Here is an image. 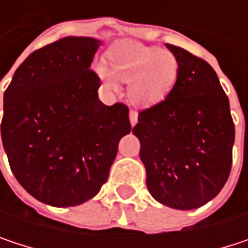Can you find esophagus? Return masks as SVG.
<instances>
[{"mask_svg": "<svg viewBox=\"0 0 248 248\" xmlns=\"http://www.w3.org/2000/svg\"><path fill=\"white\" fill-rule=\"evenodd\" d=\"M129 121H130V124L135 126L138 124V112L136 110H130L129 112Z\"/></svg>", "mask_w": 248, "mask_h": 248, "instance_id": "34e87169", "label": "esophagus"}]
</instances>
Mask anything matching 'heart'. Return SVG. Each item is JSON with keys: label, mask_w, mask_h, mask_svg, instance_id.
<instances>
[{"label": "heart", "mask_w": 248, "mask_h": 248, "mask_svg": "<svg viewBox=\"0 0 248 248\" xmlns=\"http://www.w3.org/2000/svg\"><path fill=\"white\" fill-rule=\"evenodd\" d=\"M109 72L97 66L96 72L108 89L116 90L115 78L129 81V99L138 106H154L162 102L178 77V59L168 50L148 47L139 43H122L106 56Z\"/></svg>", "instance_id": "heart-1"}]
</instances>
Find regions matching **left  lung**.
<instances>
[{
    "label": "left lung",
    "mask_w": 248,
    "mask_h": 248,
    "mask_svg": "<svg viewBox=\"0 0 248 248\" xmlns=\"http://www.w3.org/2000/svg\"><path fill=\"white\" fill-rule=\"evenodd\" d=\"M167 47L178 59L176 81L162 102L139 112L132 132L151 195L167 207L194 210L228 179L234 122L214 69L181 47Z\"/></svg>",
    "instance_id": "8db88e82"
}]
</instances>
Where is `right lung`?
I'll return each instance as SVG.
<instances>
[{"label": "right lung", "mask_w": 248, "mask_h": 248, "mask_svg": "<svg viewBox=\"0 0 248 248\" xmlns=\"http://www.w3.org/2000/svg\"><path fill=\"white\" fill-rule=\"evenodd\" d=\"M100 41L66 37L31 53L4 92L1 139L28 194L53 207L78 205L108 181L127 106L103 105L92 69Z\"/></svg>", "instance_id": "right-lung-1"}]
</instances>
